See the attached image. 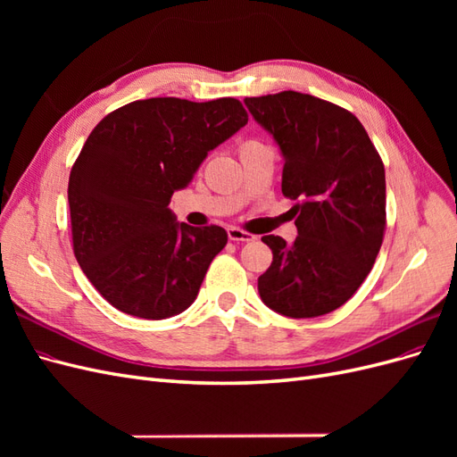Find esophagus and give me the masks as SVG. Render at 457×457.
Returning <instances> with one entry per match:
<instances>
[{
    "label": "esophagus",
    "instance_id": "obj_1",
    "mask_svg": "<svg viewBox=\"0 0 457 457\" xmlns=\"http://www.w3.org/2000/svg\"><path fill=\"white\" fill-rule=\"evenodd\" d=\"M228 238L232 240V242H253L255 240V237L253 234H250V232H245V230H240V228H237V227H230L228 228Z\"/></svg>",
    "mask_w": 457,
    "mask_h": 457
}]
</instances>
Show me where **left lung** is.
I'll return each instance as SVG.
<instances>
[{
  "instance_id": "1",
  "label": "left lung",
  "mask_w": 457,
  "mask_h": 457,
  "mask_svg": "<svg viewBox=\"0 0 457 457\" xmlns=\"http://www.w3.org/2000/svg\"><path fill=\"white\" fill-rule=\"evenodd\" d=\"M245 106L284 154L282 195L294 200L299 237H262L272 262L257 280L267 307L314 318L347 303L383 244L385 168L358 118L318 96L282 91Z\"/></svg>"
}]
</instances>
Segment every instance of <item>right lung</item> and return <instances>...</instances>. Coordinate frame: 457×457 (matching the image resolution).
I'll list each match as a JSON object with an SVG mask.
<instances>
[{
  "label": "right lung",
  "instance_id": "1",
  "mask_svg": "<svg viewBox=\"0 0 457 457\" xmlns=\"http://www.w3.org/2000/svg\"><path fill=\"white\" fill-rule=\"evenodd\" d=\"M245 123V108L232 96H154L96 123L72 165L68 204L74 255L110 305L162 320L195 303L228 234L217 225H179L168 205L207 152Z\"/></svg>",
  "mask_w": 457,
  "mask_h": 457
}]
</instances>
